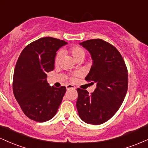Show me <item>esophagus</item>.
Here are the masks:
<instances>
[{"label": "esophagus", "mask_w": 148, "mask_h": 148, "mask_svg": "<svg viewBox=\"0 0 148 148\" xmlns=\"http://www.w3.org/2000/svg\"><path fill=\"white\" fill-rule=\"evenodd\" d=\"M66 88H67V90H70V89H72V90H75L76 89L75 86H73V85H71V84L67 85V86H66Z\"/></svg>", "instance_id": "1"}]
</instances>
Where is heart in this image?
<instances>
[{
    "label": "heart",
    "instance_id": "1",
    "mask_svg": "<svg viewBox=\"0 0 148 148\" xmlns=\"http://www.w3.org/2000/svg\"><path fill=\"white\" fill-rule=\"evenodd\" d=\"M69 52L71 53L72 56L74 57V58L75 59L76 61L82 60L83 59H84L85 56H86V53H85L84 50L80 47H72V48L69 49ZM62 52L58 53L55 59L56 64H58L59 62H60L61 58H62Z\"/></svg>",
    "mask_w": 148,
    "mask_h": 148
}]
</instances>
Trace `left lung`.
Wrapping results in <instances>:
<instances>
[{"mask_svg": "<svg viewBox=\"0 0 148 148\" xmlns=\"http://www.w3.org/2000/svg\"><path fill=\"white\" fill-rule=\"evenodd\" d=\"M79 45L90 53L92 60L85 79L94 81L96 88L91 95L78 88V113L86 123L101 125L109 120L123 102L128 88L127 69L121 54L111 44L95 39Z\"/></svg>", "mask_w": 148, "mask_h": 148, "instance_id": "obj_1", "label": "left lung"}]
</instances>
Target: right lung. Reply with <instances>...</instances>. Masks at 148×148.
Returning <instances> with one entry per match:
<instances>
[{
	"mask_svg": "<svg viewBox=\"0 0 148 148\" xmlns=\"http://www.w3.org/2000/svg\"><path fill=\"white\" fill-rule=\"evenodd\" d=\"M67 42L53 37H42L22 51L15 66L13 92L24 114L43 123L56 114L66 88L51 86L47 72L54 69L56 52Z\"/></svg>",
	"mask_w": 148,
	"mask_h": 148,
	"instance_id": "1",
	"label": "right lung"
}]
</instances>
